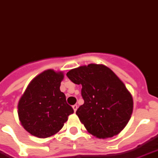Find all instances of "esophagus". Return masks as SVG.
I'll return each instance as SVG.
<instances>
[{"instance_id":"1","label":"esophagus","mask_w":158,"mask_h":158,"mask_svg":"<svg viewBox=\"0 0 158 158\" xmlns=\"http://www.w3.org/2000/svg\"><path fill=\"white\" fill-rule=\"evenodd\" d=\"M72 108H73V109H74V111L76 112L77 110V108H78V106L77 105V104H75V105L72 106Z\"/></svg>"}]
</instances>
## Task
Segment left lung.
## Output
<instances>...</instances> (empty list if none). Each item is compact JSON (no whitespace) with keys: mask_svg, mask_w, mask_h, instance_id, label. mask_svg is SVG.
Returning a JSON list of instances; mask_svg holds the SVG:
<instances>
[{"mask_svg":"<svg viewBox=\"0 0 158 158\" xmlns=\"http://www.w3.org/2000/svg\"><path fill=\"white\" fill-rule=\"evenodd\" d=\"M66 76L82 86L84 103L76 114L87 131L99 139L120 133L133 112V98L115 73L104 65L89 64L72 69Z\"/></svg>","mask_w":158,"mask_h":158,"instance_id":"left-lung-1","label":"left lung"}]
</instances>
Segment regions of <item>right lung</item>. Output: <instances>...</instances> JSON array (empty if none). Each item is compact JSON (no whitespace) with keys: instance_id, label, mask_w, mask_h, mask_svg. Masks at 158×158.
<instances>
[{"instance_id":"right-lung-1","label":"right lung","mask_w":158,"mask_h":158,"mask_svg":"<svg viewBox=\"0 0 158 158\" xmlns=\"http://www.w3.org/2000/svg\"><path fill=\"white\" fill-rule=\"evenodd\" d=\"M62 71L49 69L31 81L18 104V118L26 131L47 138L60 131L74 110L60 92Z\"/></svg>"}]
</instances>
